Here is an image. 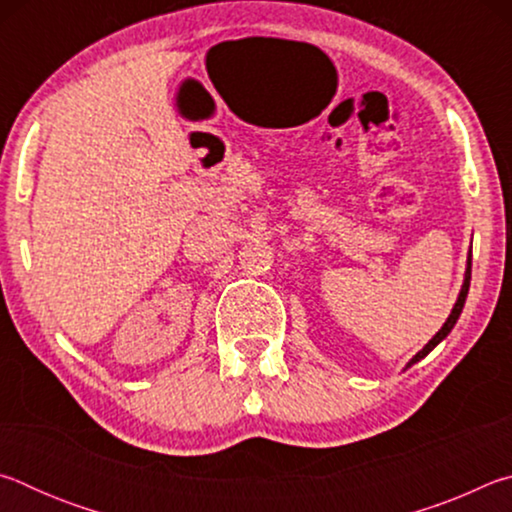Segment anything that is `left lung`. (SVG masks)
I'll return each instance as SVG.
<instances>
[{
  "instance_id": "1",
  "label": "left lung",
  "mask_w": 512,
  "mask_h": 512,
  "mask_svg": "<svg viewBox=\"0 0 512 512\" xmlns=\"http://www.w3.org/2000/svg\"><path fill=\"white\" fill-rule=\"evenodd\" d=\"M470 277H472V255L467 257V271H465V282H463V289H461V296H458V300H456V305H454V309H452V314H449V318H447V323L440 327V332L433 336V339L424 345V348L415 354V357L409 361V366H413L415 361H420L422 357H427V354L436 348V345L445 339V336L452 332V327L456 325V320H458V316H461V311H463V305H465V298H467V291H470Z\"/></svg>"
}]
</instances>
